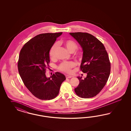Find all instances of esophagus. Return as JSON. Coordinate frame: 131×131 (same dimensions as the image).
Listing matches in <instances>:
<instances>
[{
	"mask_svg": "<svg viewBox=\"0 0 131 131\" xmlns=\"http://www.w3.org/2000/svg\"><path fill=\"white\" fill-rule=\"evenodd\" d=\"M71 77H72V76L71 75H66V78H71Z\"/></svg>",
	"mask_w": 131,
	"mask_h": 131,
	"instance_id": "obj_1",
	"label": "esophagus"
}]
</instances>
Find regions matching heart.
Returning a JSON list of instances; mask_svg holds the SVG:
<instances>
[{"label": "heart", "mask_w": 131, "mask_h": 131, "mask_svg": "<svg viewBox=\"0 0 131 131\" xmlns=\"http://www.w3.org/2000/svg\"><path fill=\"white\" fill-rule=\"evenodd\" d=\"M63 44L65 48H67L68 51L70 53H73L77 48V45L75 43L71 40H65L63 41ZM58 48L57 44H55L51 48L49 51L50 58L53 60L55 59L56 52ZM78 56H81V53H79ZM75 66V64L73 62H64L61 64L59 67V69L61 71H64L68 73L71 72V69Z\"/></svg>", "instance_id": "1"}]
</instances>
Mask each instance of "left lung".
Returning <instances> with one entry per match:
<instances>
[{
    "label": "left lung",
    "instance_id": "obj_1",
    "mask_svg": "<svg viewBox=\"0 0 131 131\" xmlns=\"http://www.w3.org/2000/svg\"><path fill=\"white\" fill-rule=\"evenodd\" d=\"M79 43L83 52L81 70L87 76L84 79L78 76L79 84L74 89L76 95L84 99L99 93L107 82L111 64L103 44L94 36L86 32H70Z\"/></svg>",
    "mask_w": 131,
    "mask_h": 131
}]
</instances>
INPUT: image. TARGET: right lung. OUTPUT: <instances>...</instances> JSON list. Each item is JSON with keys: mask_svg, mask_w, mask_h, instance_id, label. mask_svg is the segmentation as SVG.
I'll return each instance as SVG.
<instances>
[{"mask_svg": "<svg viewBox=\"0 0 131 131\" xmlns=\"http://www.w3.org/2000/svg\"><path fill=\"white\" fill-rule=\"evenodd\" d=\"M62 32L40 34L30 40L20 51L18 63L20 76L25 86L37 98L50 100L56 97L63 74L56 72L50 77L46 75V68L50 62L49 51Z\"/></svg>", "mask_w": 131, "mask_h": 131, "instance_id": "right-lung-1", "label": "right lung"}]
</instances>
